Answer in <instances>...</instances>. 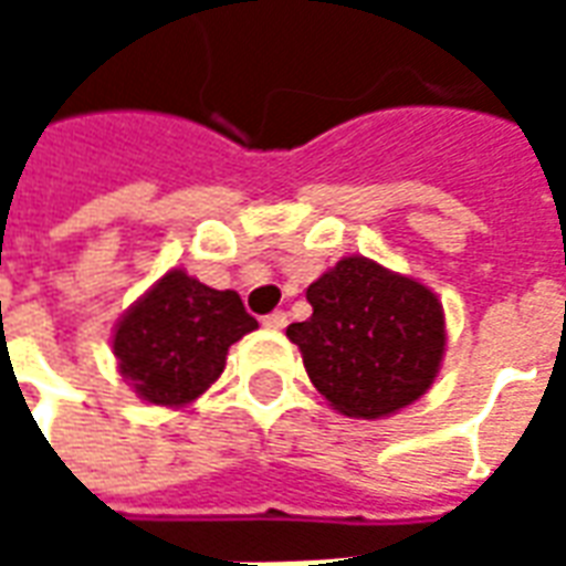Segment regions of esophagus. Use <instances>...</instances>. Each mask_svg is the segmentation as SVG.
<instances>
[{
    "label": "esophagus",
    "instance_id": "esophagus-1",
    "mask_svg": "<svg viewBox=\"0 0 566 566\" xmlns=\"http://www.w3.org/2000/svg\"><path fill=\"white\" fill-rule=\"evenodd\" d=\"M263 324H266L270 331H284V327H287V312H272V315L263 318Z\"/></svg>",
    "mask_w": 566,
    "mask_h": 566
}]
</instances>
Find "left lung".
Listing matches in <instances>:
<instances>
[{
	"label": "left lung",
	"mask_w": 566,
	"mask_h": 566,
	"mask_svg": "<svg viewBox=\"0 0 566 566\" xmlns=\"http://www.w3.org/2000/svg\"><path fill=\"white\" fill-rule=\"evenodd\" d=\"M312 318L287 327L312 385L348 418L394 416L433 385L446 318L433 291L367 258H343L306 291Z\"/></svg>",
	"instance_id": "obj_1"
}]
</instances>
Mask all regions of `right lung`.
Returning <instances> with one entry per match:
<instances>
[{"label": "right lung", "instance_id": "obj_1", "mask_svg": "<svg viewBox=\"0 0 566 566\" xmlns=\"http://www.w3.org/2000/svg\"><path fill=\"white\" fill-rule=\"evenodd\" d=\"M254 327L235 291L172 270L117 321V367L142 400L185 406L221 376L230 345Z\"/></svg>", "mask_w": 566, "mask_h": 566}]
</instances>
